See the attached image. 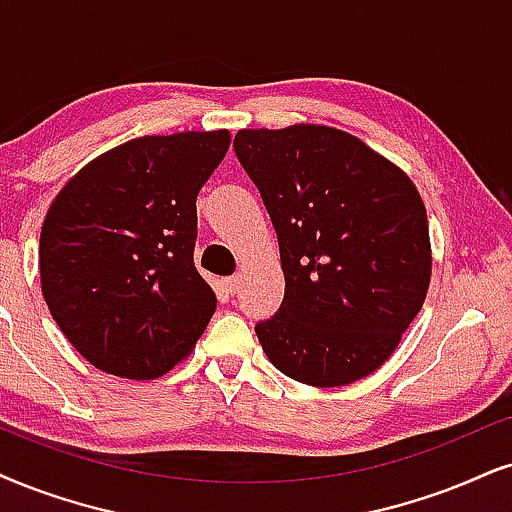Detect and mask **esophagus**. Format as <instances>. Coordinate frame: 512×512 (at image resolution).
Returning <instances> with one entry per match:
<instances>
[{
	"instance_id": "obj_1",
	"label": "esophagus",
	"mask_w": 512,
	"mask_h": 512,
	"mask_svg": "<svg viewBox=\"0 0 512 512\" xmlns=\"http://www.w3.org/2000/svg\"><path fill=\"white\" fill-rule=\"evenodd\" d=\"M224 288H226V293H236V290L241 288V276L224 278Z\"/></svg>"
}]
</instances>
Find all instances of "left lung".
Wrapping results in <instances>:
<instances>
[{
  "label": "left lung",
  "instance_id": "obj_1",
  "mask_svg": "<svg viewBox=\"0 0 512 512\" xmlns=\"http://www.w3.org/2000/svg\"><path fill=\"white\" fill-rule=\"evenodd\" d=\"M234 148L262 193L286 276L278 314L255 326L264 354L312 387L366 378L392 357L430 288L416 184L326 125L241 129Z\"/></svg>",
  "mask_w": 512,
  "mask_h": 512
}]
</instances>
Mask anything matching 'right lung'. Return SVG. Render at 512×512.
Listing matches in <instances>:
<instances>
[{
    "label": "right lung",
    "instance_id": "1",
    "mask_svg": "<svg viewBox=\"0 0 512 512\" xmlns=\"http://www.w3.org/2000/svg\"><path fill=\"white\" fill-rule=\"evenodd\" d=\"M229 144V129L132 139L84 165L49 205L44 302L99 371L160 378L208 328L217 295L193 264L196 198Z\"/></svg>",
    "mask_w": 512,
    "mask_h": 512
}]
</instances>
